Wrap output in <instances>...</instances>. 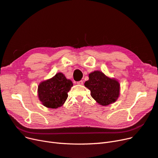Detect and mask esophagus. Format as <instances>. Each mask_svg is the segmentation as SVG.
I'll list each match as a JSON object with an SVG mask.
<instances>
[{
	"mask_svg": "<svg viewBox=\"0 0 158 158\" xmlns=\"http://www.w3.org/2000/svg\"><path fill=\"white\" fill-rule=\"evenodd\" d=\"M77 84H78V85H83V81H79V82H77V83H76Z\"/></svg>",
	"mask_w": 158,
	"mask_h": 158,
	"instance_id": "obj_1",
	"label": "esophagus"
}]
</instances>
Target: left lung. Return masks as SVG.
Segmentation results:
<instances>
[{"label": "left lung", "instance_id": "1", "mask_svg": "<svg viewBox=\"0 0 158 158\" xmlns=\"http://www.w3.org/2000/svg\"><path fill=\"white\" fill-rule=\"evenodd\" d=\"M84 85L90 90L91 96L102 106L114 103L120 95L118 81L99 70L89 73V80L85 81Z\"/></svg>", "mask_w": 158, "mask_h": 158}]
</instances>
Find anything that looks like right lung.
<instances>
[{
    "label": "right lung",
    "instance_id": "right-lung-1",
    "mask_svg": "<svg viewBox=\"0 0 158 158\" xmlns=\"http://www.w3.org/2000/svg\"><path fill=\"white\" fill-rule=\"evenodd\" d=\"M73 83L64 74L59 73L53 77L41 82L37 88L40 101L47 108L57 109L61 107L68 98V92Z\"/></svg>",
    "mask_w": 158,
    "mask_h": 158
}]
</instances>
